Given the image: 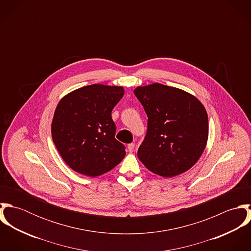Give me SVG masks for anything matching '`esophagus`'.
<instances>
[{
    "mask_svg": "<svg viewBox=\"0 0 251 251\" xmlns=\"http://www.w3.org/2000/svg\"><path fill=\"white\" fill-rule=\"evenodd\" d=\"M134 147H135V145L133 143L128 144V146H127V149H128V151H130V152H132L133 151H134Z\"/></svg>",
    "mask_w": 251,
    "mask_h": 251,
    "instance_id": "obj_1",
    "label": "esophagus"
}]
</instances>
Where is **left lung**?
<instances>
[{
  "label": "left lung",
  "instance_id": "8db88e82",
  "mask_svg": "<svg viewBox=\"0 0 251 251\" xmlns=\"http://www.w3.org/2000/svg\"><path fill=\"white\" fill-rule=\"evenodd\" d=\"M148 116L137 155L152 173L171 178L191 168L205 150L208 115L190 94L159 83L134 90Z\"/></svg>",
  "mask_w": 251,
  "mask_h": 251
}]
</instances>
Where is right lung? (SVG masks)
I'll return each instance as SVG.
<instances>
[{
    "label": "right lung",
    "instance_id": "obj_1",
    "mask_svg": "<svg viewBox=\"0 0 251 251\" xmlns=\"http://www.w3.org/2000/svg\"><path fill=\"white\" fill-rule=\"evenodd\" d=\"M123 87L94 84L77 89L61 100L55 110L53 142L74 171L100 176L117 166L126 147L115 138L111 112L124 96Z\"/></svg>",
    "mask_w": 251,
    "mask_h": 251
}]
</instances>
